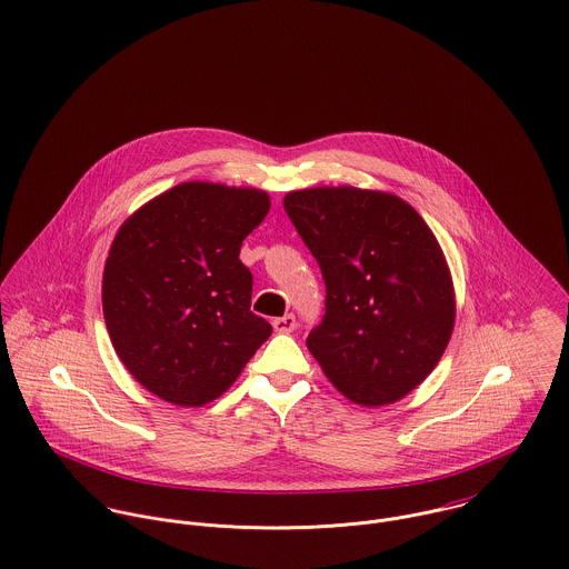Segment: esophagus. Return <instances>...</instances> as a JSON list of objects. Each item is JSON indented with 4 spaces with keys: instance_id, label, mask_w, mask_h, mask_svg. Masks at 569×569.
Listing matches in <instances>:
<instances>
[{
    "instance_id": "34e87169",
    "label": "esophagus",
    "mask_w": 569,
    "mask_h": 569,
    "mask_svg": "<svg viewBox=\"0 0 569 569\" xmlns=\"http://www.w3.org/2000/svg\"><path fill=\"white\" fill-rule=\"evenodd\" d=\"M272 328H274V332H279V335H290V332L297 328V319H295V315L279 317V319L272 321Z\"/></svg>"
}]
</instances>
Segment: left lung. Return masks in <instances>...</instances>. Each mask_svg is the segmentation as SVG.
Segmentation results:
<instances>
[{
    "mask_svg": "<svg viewBox=\"0 0 569 569\" xmlns=\"http://www.w3.org/2000/svg\"><path fill=\"white\" fill-rule=\"evenodd\" d=\"M283 207L326 279L310 353L347 400L398 402L453 335V279L433 230L402 198L349 184L290 191Z\"/></svg>",
    "mask_w": 569,
    "mask_h": 569,
    "instance_id": "obj_1",
    "label": "left lung"
}]
</instances>
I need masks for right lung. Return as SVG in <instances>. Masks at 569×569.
<instances>
[{
	"instance_id": "add662e5",
	"label": "right lung",
	"mask_w": 569,
	"mask_h": 569,
	"mask_svg": "<svg viewBox=\"0 0 569 569\" xmlns=\"http://www.w3.org/2000/svg\"><path fill=\"white\" fill-rule=\"evenodd\" d=\"M270 211L252 187L182 182L118 228L103 315L118 358L153 396L202 407L239 378L272 328L250 312L241 241Z\"/></svg>"
}]
</instances>
